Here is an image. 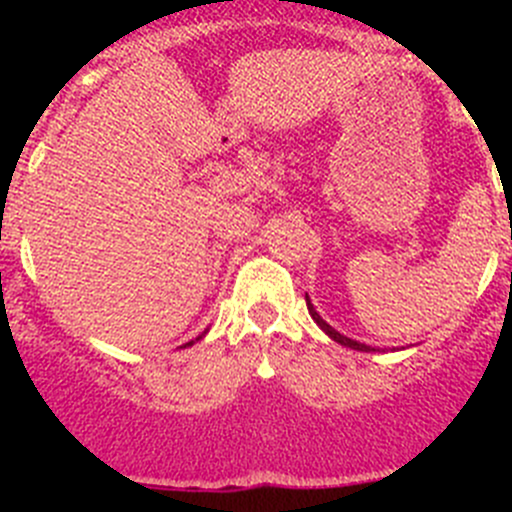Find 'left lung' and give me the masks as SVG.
Returning a JSON list of instances; mask_svg holds the SVG:
<instances>
[{"mask_svg":"<svg viewBox=\"0 0 512 512\" xmlns=\"http://www.w3.org/2000/svg\"><path fill=\"white\" fill-rule=\"evenodd\" d=\"M307 309H309V314H312V319H314V322H317V327L322 329V332L327 334V337H332L334 342H337V344H342V347L356 349V352H379V349L369 347V344H361V342H356V339H349V337H344V334H339L337 329L332 327V324H327V322H324V319L319 317V312H317V309H314V304H312V299H309V294H307Z\"/></svg>","mask_w":512,"mask_h":512,"instance_id":"left-lung-1","label":"left lung"}]
</instances>
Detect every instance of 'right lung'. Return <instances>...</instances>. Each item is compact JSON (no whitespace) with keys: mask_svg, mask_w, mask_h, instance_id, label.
<instances>
[{"mask_svg":"<svg viewBox=\"0 0 512 512\" xmlns=\"http://www.w3.org/2000/svg\"><path fill=\"white\" fill-rule=\"evenodd\" d=\"M203 337H205V332H203V334H200V337H198V339H203ZM198 339H193V342H188V344H183V347H193V344H195V342H198Z\"/></svg>","mask_w":512,"mask_h":512,"instance_id":"obj_1","label":"right lung"}]
</instances>
